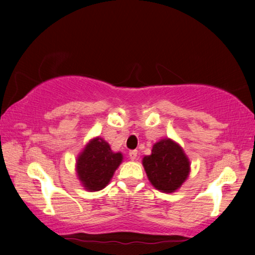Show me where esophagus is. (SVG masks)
Here are the masks:
<instances>
[{
    "instance_id": "34e87169",
    "label": "esophagus",
    "mask_w": 255,
    "mask_h": 255,
    "mask_svg": "<svg viewBox=\"0 0 255 255\" xmlns=\"http://www.w3.org/2000/svg\"><path fill=\"white\" fill-rule=\"evenodd\" d=\"M128 156H130V159L132 160V161H134L135 159H137V156H138V151H130V153H128Z\"/></svg>"
}]
</instances>
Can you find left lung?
I'll return each mask as SVG.
<instances>
[{"mask_svg":"<svg viewBox=\"0 0 255 255\" xmlns=\"http://www.w3.org/2000/svg\"><path fill=\"white\" fill-rule=\"evenodd\" d=\"M142 166L152 186L166 194L180 189L190 173L189 158L170 138L156 141L151 154L142 158Z\"/></svg>","mask_w":255,"mask_h":255,"instance_id":"obj_1","label":"left lung"}]
</instances>
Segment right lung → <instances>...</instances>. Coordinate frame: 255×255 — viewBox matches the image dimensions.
<instances>
[{
	"label": "right lung",
	"mask_w": 255,
	"mask_h": 255,
	"mask_svg": "<svg viewBox=\"0 0 255 255\" xmlns=\"http://www.w3.org/2000/svg\"><path fill=\"white\" fill-rule=\"evenodd\" d=\"M122 161L121 152H114L103 138L95 137L87 142L78 155L76 175L86 190H102L109 184Z\"/></svg>",
	"instance_id": "add662e5"
}]
</instances>
